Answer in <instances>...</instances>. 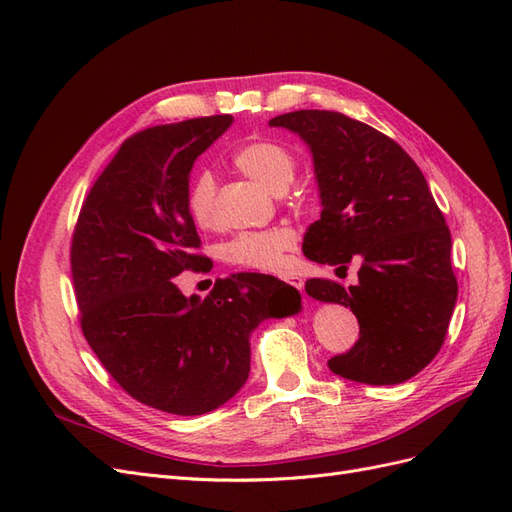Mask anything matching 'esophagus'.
<instances>
[{
  "label": "esophagus",
  "instance_id": "34e87169",
  "mask_svg": "<svg viewBox=\"0 0 512 512\" xmlns=\"http://www.w3.org/2000/svg\"><path fill=\"white\" fill-rule=\"evenodd\" d=\"M284 282H286V284H290L292 288H297V290H303V284H305L299 275H286V277H284Z\"/></svg>",
  "mask_w": 512,
  "mask_h": 512
}]
</instances>
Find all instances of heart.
I'll list each match as a JSON object with an SVG mask.
<instances>
[{"instance_id": "heart-1", "label": "heart", "mask_w": 512, "mask_h": 512, "mask_svg": "<svg viewBox=\"0 0 512 512\" xmlns=\"http://www.w3.org/2000/svg\"><path fill=\"white\" fill-rule=\"evenodd\" d=\"M235 164L247 177L258 181L273 194H282L297 173V160L284 145L275 141H256L237 151ZM190 218L196 226L209 228L215 224V179L211 173H198L185 196ZM294 247V235L288 228H269L256 232H241L224 245V258L232 265L280 271L286 252Z\"/></svg>"}]
</instances>
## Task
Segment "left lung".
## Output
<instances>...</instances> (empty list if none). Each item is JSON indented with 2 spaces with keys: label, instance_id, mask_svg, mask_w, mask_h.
Returning <instances> with one entry per match:
<instances>
[{
  "label": "left lung",
  "instance_id": "8db88e82",
  "mask_svg": "<svg viewBox=\"0 0 512 512\" xmlns=\"http://www.w3.org/2000/svg\"><path fill=\"white\" fill-rule=\"evenodd\" d=\"M269 126L312 151L322 211L303 254L337 269L361 262L354 286L305 282L309 297L359 320V342L329 369L363 384L410 380L440 352L457 301L451 230L421 168L393 138L342 113L294 111Z\"/></svg>",
  "mask_w": 512,
  "mask_h": 512
}]
</instances>
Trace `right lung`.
Listing matches in <instances>:
<instances>
[{
    "instance_id": "1",
    "label": "right lung",
    "mask_w": 512,
    "mask_h": 512,
    "mask_svg": "<svg viewBox=\"0 0 512 512\" xmlns=\"http://www.w3.org/2000/svg\"><path fill=\"white\" fill-rule=\"evenodd\" d=\"M232 121L198 117L130 136L87 194L72 237L85 339L123 391L168 414L224 406L250 376L258 324L301 312L299 290L273 275H230L205 299L173 282L209 265L194 254L185 196L196 158Z\"/></svg>"
}]
</instances>
